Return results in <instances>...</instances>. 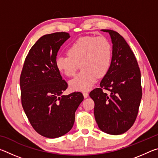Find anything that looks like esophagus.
Returning a JSON list of instances; mask_svg holds the SVG:
<instances>
[{
	"label": "esophagus",
	"instance_id": "34e87169",
	"mask_svg": "<svg viewBox=\"0 0 158 158\" xmlns=\"http://www.w3.org/2000/svg\"><path fill=\"white\" fill-rule=\"evenodd\" d=\"M83 95H84V97L85 98H86L89 97V93L86 92V91L83 92Z\"/></svg>",
	"mask_w": 158,
	"mask_h": 158
}]
</instances>
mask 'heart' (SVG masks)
Returning a JSON list of instances; mask_svg holds the SVG:
<instances>
[{"mask_svg": "<svg viewBox=\"0 0 158 158\" xmlns=\"http://www.w3.org/2000/svg\"><path fill=\"white\" fill-rule=\"evenodd\" d=\"M68 54L59 56L56 60L58 70L67 77H73L81 66V70L69 82L73 90L90 89L98 77L108 73L112 61V46L102 36L81 37L68 49Z\"/></svg>", "mask_w": 158, "mask_h": 158, "instance_id": "b5f03b06", "label": "heart"}]
</instances>
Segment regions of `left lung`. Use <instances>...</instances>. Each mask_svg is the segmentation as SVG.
I'll list each match as a JSON object with an SVG mask.
<instances>
[{
  "label": "left lung",
  "instance_id": "obj_1",
  "mask_svg": "<svg viewBox=\"0 0 158 158\" xmlns=\"http://www.w3.org/2000/svg\"><path fill=\"white\" fill-rule=\"evenodd\" d=\"M102 31L109 33L113 43L111 65L100 88L93 89L89 95L95 102L94 115L99 128L109 135H121L137 118L142 97L141 72L123 37L116 31Z\"/></svg>",
  "mask_w": 158,
  "mask_h": 158
}]
</instances>
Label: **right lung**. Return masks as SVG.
<instances>
[{"label": "right lung", "mask_w": 158, "mask_h": 158, "mask_svg": "<svg viewBox=\"0 0 158 158\" xmlns=\"http://www.w3.org/2000/svg\"><path fill=\"white\" fill-rule=\"evenodd\" d=\"M65 32L42 36L29 51L20 76L21 104L32 127L47 138L65 135L73 127L81 92L62 95L68 83L56 66L58 50L69 37Z\"/></svg>", "instance_id": "right-lung-1"}]
</instances>
